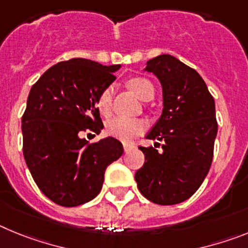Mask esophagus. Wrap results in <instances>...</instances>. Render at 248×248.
<instances>
[{
	"label": "esophagus",
	"instance_id": "obj_1",
	"mask_svg": "<svg viewBox=\"0 0 248 248\" xmlns=\"http://www.w3.org/2000/svg\"><path fill=\"white\" fill-rule=\"evenodd\" d=\"M123 146H124V151H125V153H128V151H130L131 149L135 148L133 144H128V143H124V144H123Z\"/></svg>",
	"mask_w": 248,
	"mask_h": 248
}]
</instances>
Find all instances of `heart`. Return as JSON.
<instances>
[{"label": "heart", "instance_id": "b5f03b06", "mask_svg": "<svg viewBox=\"0 0 248 248\" xmlns=\"http://www.w3.org/2000/svg\"><path fill=\"white\" fill-rule=\"evenodd\" d=\"M128 85L139 99L145 100L149 97H154V87L145 78L141 77L131 78L128 82ZM111 102H113V87L109 85L103 89L97 100L98 109L105 117H108L111 113ZM144 129H145V123L140 119L115 117L107 123V133L110 137L122 141H131L137 135L143 133Z\"/></svg>", "mask_w": 248, "mask_h": 248}]
</instances>
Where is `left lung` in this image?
I'll return each mask as SVG.
<instances>
[{
	"label": "left lung",
	"mask_w": 248,
	"mask_h": 248,
	"mask_svg": "<svg viewBox=\"0 0 248 248\" xmlns=\"http://www.w3.org/2000/svg\"><path fill=\"white\" fill-rule=\"evenodd\" d=\"M163 88V113L146 138L164 141L140 150L145 163L135 174L151 202L175 205L191 198L209 172L217 135L215 100L198 72L170 54L146 62Z\"/></svg>",
	"instance_id": "1"
}]
</instances>
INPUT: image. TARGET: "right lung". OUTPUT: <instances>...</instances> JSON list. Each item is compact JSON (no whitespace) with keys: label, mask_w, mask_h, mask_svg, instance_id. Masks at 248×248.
<instances>
[{"label":"right lung","mask_w":248,"mask_h":248,"mask_svg":"<svg viewBox=\"0 0 248 248\" xmlns=\"http://www.w3.org/2000/svg\"><path fill=\"white\" fill-rule=\"evenodd\" d=\"M120 64L73 58L50 67L28 94L22 117L23 156L39 190L65 207L83 205L100 192L105 169L123 155L113 137L89 144L87 129L104 128L97 107Z\"/></svg>","instance_id":"1"}]
</instances>
